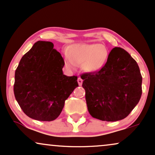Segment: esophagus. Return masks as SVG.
Masks as SVG:
<instances>
[{"label":"esophagus","mask_w":155,"mask_h":155,"mask_svg":"<svg viewBox=\"0 0 155 155\" xmlns=\"http://www.w3.org/2000/svg\"><path fill=\"white\" fill-rule=\"evenodd\" d=\"M78 83L79 85H82V84H83V80H82L81 78H79L78 79Z\"/></svg>","instance_id":"obj_1"}]
</instances>
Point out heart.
<instances>
[{"label": "heart", "instance_id": "obj_1", "mask_svg": "<svg viewBox=\"0 0 155 155\" xmlns=\"http://www.w3.org/2000/svg\"><path fill=\"white\" fill-rule=\"evenodd\" d=\"M109 52L106 47L99 43H80L70 47L65 52L64 59L67 66L75 68V64L83 65L84 70L96 72L104 67Z\"/></svg>", "mask_w": 155, "mask_h": 155}]
</instances>
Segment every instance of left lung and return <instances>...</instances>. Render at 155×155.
Instances as JSON below:
<instances>
[{"label":"left lung","instance_id":"obj_1","mask_svg":"<svg viewBox=\"0 0 155 155\" xmlns=\"http://www.w3.org/2000/svg\"><path fill=\"white\" fill-rule=\"evenodd\" d=\"M88 110L93 117L114 122L124 119L139 103L142 77L126 51L115 47L101 70L81 75Z\"/></svg>","mask_w":155,"mask_h":155}]
</instances>
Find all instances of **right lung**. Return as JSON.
Listing matches in <instances>:
<instances>
[{"instance_id": "right-lung-1", "label": "right lung", "mask_w": 155, "mask_h": 155, "mask_svg": "<svg viewBox=\"0 0 155 155\" xmlns=\"http://www.w3.org/2000/svg\"><path fill=\"white\" fill-rule=\"evenodd\" d=\"M64 65L62 56L48 41L36 42L20 60L14 92L29 117L52 121L59 117L65 100L78 86L77 76L63 74Z\"/></svg>"}]
</instances>
